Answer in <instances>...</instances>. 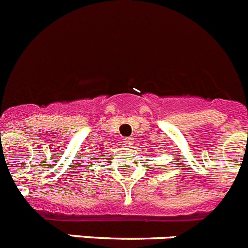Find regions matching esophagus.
<instances>
[{"label": "esophagus", "mask_w": 248, "mask_h": 248, "mask_svg": "<svg viewBox=\"0 0 248 248\" xmlns=\"http://www.w3.org/2000/svg\"><path fill=\"white\" fill-rule=\"evenodd\" d=\"M123 144H124L125 146H131L133 144H134V138H131V137L125 138V139H124V141H123Z\"/></svg>", "instance_id": "esophagus-1"}]
</instances>
